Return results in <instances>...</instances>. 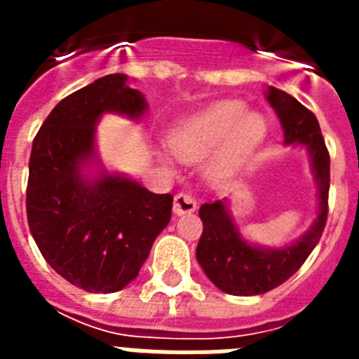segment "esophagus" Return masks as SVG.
<instances>
[{"label":"esophagus","mask_w":359,"mask_h":359,"mask_svg":"<svg viewBox=\"0 0 359 359\" xmlns=\"http://www.w3.org/2000/svg\"><path fill=\"white\" fill-rule=\"evenodd\" d=\"M197 208V203L194 197H190L188 194H177L173 199V212L177 216H182V214H190Z\"/></svg>","instance_id":"obj_1"}]
</instances>
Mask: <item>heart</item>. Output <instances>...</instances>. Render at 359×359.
Instances as JSON below:
<instances>
[{
	"mask_svg": "<svg viewBox=\"0 0 359 359\" xmlns=\"http://www.w3.org/2000/svg\"><path fill=\"white\" fill-rule=\"evenodd\" d=\"M266 123L259 114H245V106L236 100H225L186 121L171 135V147L177 156L196 162L207 156L214 147L225 141L218 156L208 168L212 179H227L244 156L262 140Z\"/></svg>",
	"mask_w": 359,
	"mask_h": 359,
	"instance_id": "b5f03b06",
	"label": "heart"
}]
</instances>
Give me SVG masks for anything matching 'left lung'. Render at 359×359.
I'll use <instances>...</instances> for the list:
<instances>
[{
    "label": "left lung",
    "mask_w": 359,
    "mask_h": 359,
    "mask_svg": "<svg viewBox=\"0 0 359 359\" xmlns=\"http://www.w3.org/2000/svg\"><path fill=\"white\" fill-rule=\"evenodd\" d=\"M266 98L281 121L285 143H302L309 149L320 194L318 216L309 233L292 245L283 250H262L242 240L227 212L225 199L205 203L199 208L203 233L197 244V261L218 289L235 296L264 294L285 283L300 270L318 244L328 219L330 152L317 117L281 89L270 87Z\"/></svg>",
    "instance_id": "8db88e82"
}]
</instances>
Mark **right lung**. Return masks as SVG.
Returning <instances> with one entry per match:
<instances>
[{"label":"right lung","mask_w":359,"mask_h":359,"mask_svg":"<svg viewBox=\"0 0 359 359\" xmlns=\"http://www.w3.org/2000/svg\"><path fill=\"white\" fill-rule=\"evenodd\" d=\"M145 106L126 76H104L63 98L33 140L25 191L31 235L48 264L87 292L108 294L135 279L171 219V194H152L119 175L89 182L80 173L95 154L98 117L117 111L140 119Z\"/></svg>","instance_id":"1"}]
</instances>
